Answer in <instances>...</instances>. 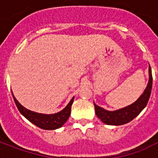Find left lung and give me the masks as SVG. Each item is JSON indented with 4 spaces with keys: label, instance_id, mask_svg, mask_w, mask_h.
<instances>
[{
    "label": "left lung",
    "instance_id": "1",
    "mask_svg": "<svg viewBox=\"0 0 158 158\" xmlns=\"http://www.w3.org/2000/svg\"><path fill=\"white\" fill-rule=\"evenodd\" d=\"M148 70H149V80H148V84L146 85V89L141 94V96L132 104L125 107L120 108V109L115 110V111H108L97 106L96 103L94 102L96 116L101 119L102 122L107 125H123L130 122L131 120L139 115L140 112L147 105L150 96H151V92H152V69L150 65Z\"/></svg>",
    "mask_w": 158,
    "mask_h": 158
}]
</instances>
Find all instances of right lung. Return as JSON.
<instances>
[{
  "mask_svg": "<svg viewBox=\"0 0 158 158\" xmlns=\"http://www.w3.org/2000/svg\"><path fill=\"white\" fill-rule=\"evenodd\" d=\"M12 94L16 106L23 116L25 117L29 122L34 123L37 127H39L42 129H46V130H53V129H59L67 122V120L69 119V116H70L71 106H72L73 99H74V97H73L69 104L58 113H53V114H44V113H35V112H33V111L25 108L18 102V100L16 99L13 93L12 92Z\"/></svg>",
  "mask_w": 158,
  "mask_h": 158,
  "instance_id": "add662e5",
  "label": "right lung"
}]
</instances>
